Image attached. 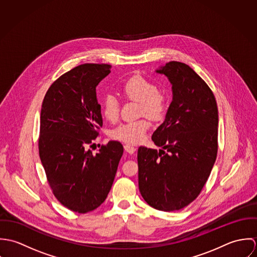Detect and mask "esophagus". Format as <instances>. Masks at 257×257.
I'll return each instance as SVG.
<instances>
[{
	"mask_svg": "<svg viewBox=\"0 0 257 257\" xmlns=\"http://www.w3.org/2000/svg\"><path fill=\"white\" fill-rule=\"evenodd\" d=\"M123 147H124V150H125L126 152L131 153V154H133V153L137 150L136 147H133V146H131V145H125Z\"/></svg>",
	"mask_w": 257,
	"mask_h": 257,
	"instance_id": "1",
	"label": "esophagus"
}]
</instances>
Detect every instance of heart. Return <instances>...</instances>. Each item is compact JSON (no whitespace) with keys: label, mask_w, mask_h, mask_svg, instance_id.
<instances>
[{"label":"heart","mask_w":257,"mask_h":257,"mask_svg":"<svg viewBox=\"0 0 257 257\" xmlns=\"http://www.w3.org/2000/svg\"><path fill=\"white\" fill-rule=\"evenodd\" d=\"M120 92L125 99L140 103V112L150 118L159 117L165 108L164 95L149 80L142 76H133L127 79L121 85ZM103 114L110 121L117 119L119 104L114 96L108 95L105 97ZM148 127L149 123L146 119L124 122L114 127L110 132V137L123 143L138 144L144 140Z\"/></svg>","instance_id":"1"}]
</instances>
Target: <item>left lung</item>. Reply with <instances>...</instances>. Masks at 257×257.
<instances>
[{
  "instance_id": "8db88e82",
  "label": "left lung",
  "mask_w": 257,
  "mask_h": 257,
  "mask_svg": "<svg viewBox=\"0 0 257 257\" xmlns=\"http://www.w3.org/2000/svg\"><path fill=\"white\" fill-rule=\"evenodd\" d=\"M155 72L170 82L172 101L151 138L159 150L139 148V187L149 206L171 212L193 202L210 176L219 114L213 92L187 64L170 61Z\"/></svg>"
}]
</instances>
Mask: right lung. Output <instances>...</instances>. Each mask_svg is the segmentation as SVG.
<instances>
[{
	"mask_svg": "<svg viewBox=\"0 0 257 257\" xmlns=\"http://www.w3.org/2000/svg\"><path fill=\"white\" fill-rule=\"evenodd\" d=\"M108 64H82L48 89L40 111L39 157L57 200L85 214L107 198L123 153L110 141L93 154L89 146L103 125L96 88L110 73Z\"/></svg>",
	"mask_w": 257,
	"mask_h": 257,
	"instance_id": "obj_1",
	"label": "right lung"
}]
</instances>
